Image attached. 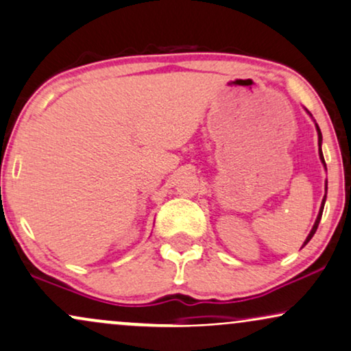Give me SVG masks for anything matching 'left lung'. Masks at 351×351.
Segmentation results:
<instances>
[{"label":"left lung","mask_w":351,"mask_h":351,"mask_svg":"<svg viewBox=\"0 0 351 351\" xmlns=\"http://www.w3.org/2000/svg\"><path fill=\"white\" fill-rule=\"evenodd\" d=\"M309 114V112H308ZM311 115V114H309ZM315 128H317V136H319V158H321V161H322V164L324 166H326V161H324V154H322V149H321V145H322V133H321V128L317 127V123H315ZM326 171H327V167H326ZM326 197H327V180H326V195H324V200H322V205H321V210H319V215H317V219H315V223H314V226H313V229H311V232H309V236L306 237V241H304V244L302 245H306L308 244V242L313 239V236L315 234V231H317V226H319V223H321V218H322V211H324V205H326Z\"/></svg>","instance_id":"8db88e82"}]
</instances>
